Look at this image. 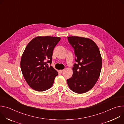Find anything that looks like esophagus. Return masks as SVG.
<instances>
[{"instance_id": "34e87169", "label": "esophagus", "mask_w": 124, "mask_h": 124, "mask_svg": "<svg viewBox=\"0 0 124 124\" xmlns=\"http://www.w3.org/2000/svg\"><path fill=\"white\" fill-rule=\"evenodd\" d=\"M64 70H60V72L61 73H62L64 72Z\"/></svg>"}]
</instances>
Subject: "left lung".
<instances>
[{"mask_svg": "<svg viewBox=\"0 0 124 124\" xmlns=\"http://www.w3.org/2000/svg\"><path fill=\"white\" fill-rule=\"evenodd\" d=\"M67 38L74 49L77 63L74 64L73 75L67 83L73 92L85 93L95 85L100 77L102 63L100 50L88 38L72 36Z\"/></svg>", "mask_w": 124, "mask_h": 124, "instance_id": "left-lung-1", "label": "left lung"}]
</instances>
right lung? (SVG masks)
<instances>
[{
  "label": "right lung",
  "instance_id": "add662e5",
  "mask_svg": "<svg viewBox=\"0 0 124 124\" xmlns=\"http://www.w3.org/2000/svg\"><path fill=\"white\" fill-rule=\"evenodd\" d=\"M60 37L37 36L27 45L21 60V68L26 83L39 92L50 89L58 75L51 64L53 51Z\"/></svg>",
  "mask_w": 124,
  "mask_h": 124
}]
</instances>
